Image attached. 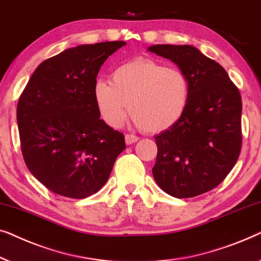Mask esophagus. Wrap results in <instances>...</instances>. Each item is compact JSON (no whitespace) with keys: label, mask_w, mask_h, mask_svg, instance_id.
I'll return each mask as SVG.
<instances>
[{"label":"esophagus","mask_w":261,"mask_h":261,"mask_svg":"<svg viewBox=\"0 0 261 261\" xmlns=\"http://www.w3.org/2000/svg\"><path fill=\"white\" fill-rule=\"evenodd\" d=\"M138 141V137L137 136H134V135H125V143L127 145L130 144H134Z\"/></svg>","instance_id":"34e87169"}]
</instances>
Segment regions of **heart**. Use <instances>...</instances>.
Masks as SVG:
<instances>
[{
	"mask_svg": "<svg viewBox=\"0 0 261 261\" xmlns=\"http://www.w3.org/2000/svg\"><path fill=\"white\" fill-rule=\"evenodd\" d=\"M189 93L181 69L141 58L115 68L111 83L98 80L93 86L94 102L108 125L122 126L129 105L135 123L149 134L174 126L186 111Z\"/></svg>",
	"mask_w": 261,
	"mask_h": 261,
	"instance_id": "obj_1",
	"label": "heart"
}]
</instances>
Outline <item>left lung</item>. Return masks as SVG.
<instances>
[{
  "mask_svg": "<svg viewBox=\"0 0 261 261\" xmlns=\"http://www.w3.org/2000/svg\"><path fill=\"white\" fill-rule=\"evenodd\" d=\"M148 50L177 65L190 89L181 119L155 137L153 178L177 199L201 195L219 186L239 159L240 92L222 66L196 47L153 45Z\"/></svg>",
  "mask_w": 261,
  "mask_h": 261,
  "instance_id": "left-lung-1",
  "label": "left lung"
}]
</instances>
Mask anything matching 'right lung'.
I'll return each mask as SVG.
<instances>
[{
  "mask_svg": "<svg viewBox=\"0 0 261 261\" xmlns=\"http://www.w3.org/2000/svg\"><path fill=\"white\" fill-rule=\"evenodd\" d=\"M125 41L79 45L41 62L17 104L25 166L58 195L85 199L105 185L126 148L100 119L93 86L106 59Z\"/></svg>",
  "mask_w": 261,
  "mask_h": 261,
  "instance_id": "obj_1",
  "label": "right lung"
}]
</instances>
